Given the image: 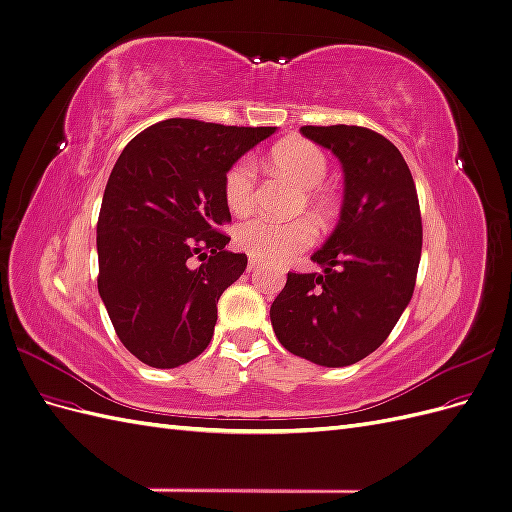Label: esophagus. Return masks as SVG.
I'll return each instance as SVG.
<instances>
[{"label":"esophagus","mask_w":512,"mask_h":512,"mask_svg":"<svg viewBox=\"0 0 512 512\" xmlns=\"http://www.w3.org/2000/svg\"><path fill=\"white\" fill-rule=\"evenodd\" d=\"M247 267H250V271L258 269V267H260V258H256V256H250V260H247Z\"/></svg>","instance_id":"34e87169"}]
</instances>
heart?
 <instances>
[{
  "label": "heart",
  "mask_w": 512,
  "mask_h": 512,
  "mask_svg": "<svg viewBox=\"0 0 512 512\" xmlns=\"http://www.w3.org/2000/svg\"><path fill=\"white\" fill-rule=\"evenodd\" d=\"M273 162L303 185L316 213L320 218H327L329 203L318 190L329 173V160L324 151L314 143L294 138V141L275 147ZM256 179V160L252 156H241L226 168L222 190L230 211L243 213L254 205ZM316 237V226L305 218L280 222L267 218V215H254V218L243 220L235 230V241L241 250L267 260H282L307 250L309 245H314Z\"/></svg>",
  "instance_id": "obj_1"
}]
</instances>
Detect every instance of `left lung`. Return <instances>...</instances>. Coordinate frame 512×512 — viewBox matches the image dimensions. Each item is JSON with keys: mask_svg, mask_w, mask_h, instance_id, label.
I'll use <instances>...</instances> for the list:
<instances>
[{"mask_svg": "<svg viewBox=\"0 0 512 512\" xmlns=\"http://www.w3.org/2000/svg\"><path fill=\"white\" fill-rule=\"evenodd\" d=\"M344 168V207L312 256L320 273H288L271 305L280 344L324 367L365 359L412 299L423 247L416 185L399 149L361 126H303Z\"/></svg>", "mask_w": 512, "mask_h": 512, "instance_id": "left-lung-1", "label": "left lung"}]
</instances>
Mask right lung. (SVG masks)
<instances>
[{
    "mask_svg": "<svg viewBox=\"0 0 512 512\" xmlns=\"http://www.w3.org/2000/svg\"><path fill=\"white\" fill-rule=\"evenodd\" d=\"M275 128L156 123L121 151L98 218V290L138 361L170 369L203 352L222 292L247 267L226 250V168Z\"/></svg>",
    "mask_w": 512,
    "mask_h": 512,
    "instance_id": "1",
    "label": "right lung"
}]
</instances>
